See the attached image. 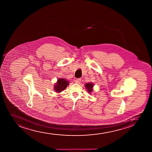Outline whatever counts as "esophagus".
Here are the masks:
<instances>
[{
	"label": "esophagus",
	"mask_w": 152,
	"mask_h": 152,
	"mask_svg": "<svg viewBox=\"0 0 152 152\" xmlns=\"http://www.w3.org/2000/svg\"><path fill=\"white\" fill-rule=\"evenodd\" d=\"M80 82H81V79H77L75 81V83H77V84H80Z\"/></svg>",
	"instance_id": "obj_1"
}]
</instances>
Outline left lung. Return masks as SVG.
Wrapping results in <instances>:
<instances>
[{
  "label": "left lung",
  "mask_w": 152,
  "mask_h": 152,
  "mask_svg": "<svg viewBox=\"0 0 152 152\" xmlns=\"http://www.w3.org/2000/svg\"><path fill=\"white\" fill-rule=\"evenodd\" d=\"M85 87L86 89H87L88 92L90 94L93 91V87H94V84L92 83H88L85 84Z\"/></svg>",
  "instance_id": "8db88e82"
}]
</instances>
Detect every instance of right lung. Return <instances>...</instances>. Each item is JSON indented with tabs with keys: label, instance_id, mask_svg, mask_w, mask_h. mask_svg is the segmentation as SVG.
<instances>
[{
	"label": "right lung",
	"instance_id": "right-lung-1",
	"mask_svg": "<svg viewBox=\"0 0 152 152\" xmlns=\"http://www.w3.org/2000/svg\"><path fill=\"white\" fill-rule=\"evenodd\" d=\"M69 82L66 79H62V78L58 79L57 82L55 83L54 85L55 92L58 93L61 92L66 88L67 86L69 85Z\"/></svg>",
	"mask_w": 152,
	"mask_h": 152
}]
</instances>
